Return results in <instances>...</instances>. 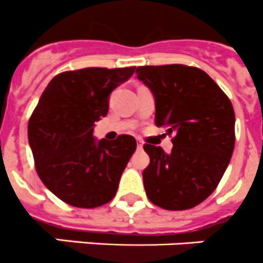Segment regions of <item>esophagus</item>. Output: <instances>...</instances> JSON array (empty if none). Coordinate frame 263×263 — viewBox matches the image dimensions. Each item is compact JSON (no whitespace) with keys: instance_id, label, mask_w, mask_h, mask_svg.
<instances>
[{"instance_id":"34e87169","label":"esophagus","mask_w":263,"mask_h":263,"mask_svg":"<svg viewBox=\"0 0 263 263\" xmlns=\"http://www.w3.org/2000/svg\"><path fill=\"white\" fill-rule=\"evenodd\" d=\"M137 147H138L139 150H141V148L143 147V143H142V142L139 141V139H138V141H137Z\"/></svg>"}]
</instances>
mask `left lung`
I'll use <instances>...</instances> for the list:
<instances>
[{
    "label": "left lung",
    "mask_w": 263,
    "mask_h": 263,
    "mask_svg": "<svg viewBox=\"0 0 263 263\" xmlns=\"http://www.w3.org/2000/svg\"><path fill=\"white\" fill-rule=\"evenodd\" d=\"M137 78L155 98V124L175 134L173 148L144 144L148 199L165 210H187L216 189L235 147V112L228 96L198 67L139 66Z\"/></svg>",
    "instance_id": "obj_1"
}]
</instances>
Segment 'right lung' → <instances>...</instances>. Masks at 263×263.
Wrapping results in <instances>:
<instances>
[{"label":"right lung","instance_id":"add662e5","mask_svg":"<svg viewBox=\"0 0 263 263\" xmlns=\"http://www.w3.org/2000/svg\"><path fill=\"white\" fill-rule=\"evenodd\" d=\"M134 71V66L64 71L40 96L28 121V142L39 177L65 203L93 209L116 196L137 142L126 134L96 141L93 125L107 116L110 92Z\"/></svg>","mask_w":263,"mask_h":263}]
</instances>
